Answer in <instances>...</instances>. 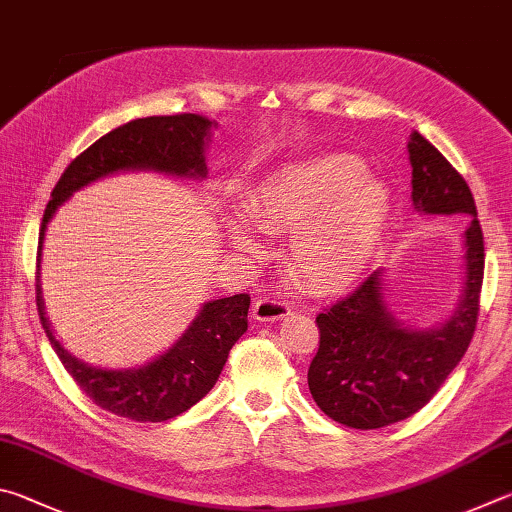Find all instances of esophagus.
Instances as JSON below:
<instances>
[{"label":"esophagus","instance_id":"1","mask_svg":"<svg viewBox=\"0 0 512 512\" xmlns=\"http://www.w3.org/2000/svg\"><path fill=\"white\" fill-rule=\"evenodd\" d=\"M251 312H254V319L258 321H281L283 317L290 315V306L281 299H272V297H263L258 299L254 306H251Z\"/></svg>","mask_w":512,"mask_h":512}]
</instances>
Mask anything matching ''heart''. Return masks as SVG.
Listing matches in <instances>:
<instances>
[{
	"mask_svg": "<svg viewBox=\"0 0 512 512\" xmlns=\"http://www.w3.org/2000/svg\"><path fill=\"white\" fill-rule=\"evenodd\" d=\"M245 215L227 220V238L245 261H263L267 236H290L288 267L303 288L344 292L371 270L391 220V195L348 155L285 164L251 184Z\"/></svg>",
	"mask_w": 512,
	"mask_h": 512,
	"instance_id": "obj_1",
	"label": "heart"
}]
</instances>
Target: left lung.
<instances>
[{
    "label": "left lung",
    "instance_id": "left-lung-1",
    "mask_svg": "<svg viewBox=\"0 0 512 512\" xmlns=\"http://www.w3.org/2000/svg\"><path fill=\"white\" fill-rule=\"evenodd\" d=\"M407 150L414 209L470 215L461 236L463 285L454 310L432 328H411L393 315L384 270L317 317L310 393L326 416L355 429L387 427L423 409L468 351L479 317L483 233L470 186L420 132L409 134Z\"/></svg>",
    "mask_w": 512,
    "mask_h": 512
}]
</instances>
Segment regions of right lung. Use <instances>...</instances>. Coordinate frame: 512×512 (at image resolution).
I'll use <instances>...</instances> for the list:
<instances>
[{"instance_id": "add662e5", "label": "right lung", "mask_w": 512, "mask_h": 512, "mask_svg": "<svg viewBox=\"0 0 512 512\" xmlns=\"http://www.w3.org/2000/svg\"><path fill=\"white\" fill-rule=\"evenodd\" d=\"M215 125L218 123L200 114L148 116L125 123L71 161L44 209L35 272V299L44 333L67 373L98 407L137 423H164L184 414L213 389L231 346L247 330L249 294L206 301L182 337L150 362L134 369H103L69 353L49 324L40 281L44 233L71 195L103 177L143 170L202 182L209 173L206 148Z\"/></svg>"}]
</instances>
